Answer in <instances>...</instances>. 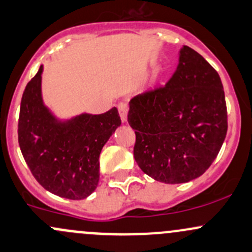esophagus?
Wrapping results in <instances>:
<instances>
[{"mask_svg":"<svg viewBox=\"0 0 252 252\" xmlns=\"http://www.w3.org/2000/svg\"><path fill=\"white\" fill-rule=\"evenodd\" d=\"M118 111H119V116H121V119L123 123L126 122V116H128V105L124 104V102H121L118 105Z\"/></svg>","mask_w":252,"mask_h":252,"instance_id":"34e87169","label":"esophagus"}]
</instances>
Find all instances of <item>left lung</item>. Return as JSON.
Here are the masks:
<instances>
[{"mask_svg": "<svg viewBox=\"0 0 252 252\" xmlns=\"http://www.w3.org/2000/svg\"><path fill=\"white\" fill-rule=\"evenodd\" d=\"M134 158L145 174L164 184H184L208 170L227 134L223 86L215 68L189 47L165 87L129 102Z\"/></svg>", "mask_w": 252, "mask_h": 252, "instance_id": "obj_1", "label": "left lung"}]
</instances>
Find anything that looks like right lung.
I'll list each match as a JSON object with an SVG mask.
<instances>
[{
    "label": "right lung",
    "instance_id": "obj_1",
    "mask_svg": "<svg viewBox=\"0 0 252 252\" xmlns=\"http://www.w3.org/2000/svg\"><path fill=\"white\" fill-rule=\"evenodd\" d=\"M43 65L24 91L18 140L35 179L55 195L79 200L89 197L100 179L102 147L121 126L118 110L59 118L42 96Z\"/></svg>",
    "mask_w": 252,
    "mask_h": 252
}]
</instances>
